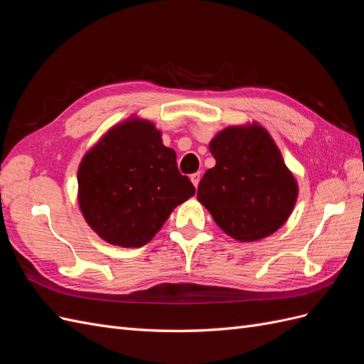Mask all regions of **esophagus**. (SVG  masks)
I'll use <instances>...</instances> for the list:
<instances>
[{"label":"esophagus","mask_w":364,"mask_h":364,"mask_svg":"<svg viewBox=\"0 0 364 364\" xmlns=\"http://www.w3.org/2000/svg\"><path fill=\"white\" fill-rule=\"evenodd\" d=\"M190 179H191V182H193V185L196 186H199V182H200V173H194V174H191L190 176Z\"/></svg>","instance_id":"obj_1"}]
</instances>
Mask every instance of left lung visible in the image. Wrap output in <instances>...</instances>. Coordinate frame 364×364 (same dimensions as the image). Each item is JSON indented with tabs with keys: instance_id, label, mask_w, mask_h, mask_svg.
<instances>
[{
	"instance_id": "8db88e82",
	"label": "left lung",
	"mask_w": 364,
	"mask_h": 364,
	"mask_svg": "<svg viewBox=\"0 0 364 364\" xmlns=\"http://www.w3.org/2000/svg\"><path fill=\"white\" fill-rule=\"evenodd\" d=\"M215 167L197 199L222 230L241 243L272 235L287 222L299 186L278 146L258 123L229 126L209 142Z\"/></svg>"
}]
</instances>
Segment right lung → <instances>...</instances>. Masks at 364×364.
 Here are the masks:
<instances>
[{
	"label": "right lung",
	"instance_id": "1",
	"mask_svg": "<svg viewBox=\"0 0 364 364\" xmlns=\"http://www.w3.org/2000/svg\"><path fill=\"white\" fill-rule=\"evenodd\" d=\"M77 199L94 232L119 247H141L196 188L162 144L161 130L136 115L109 129L85 153Z\"/></svg>",
	"mask_w": 364,
	"mask_h": 364
}]
</instances>
